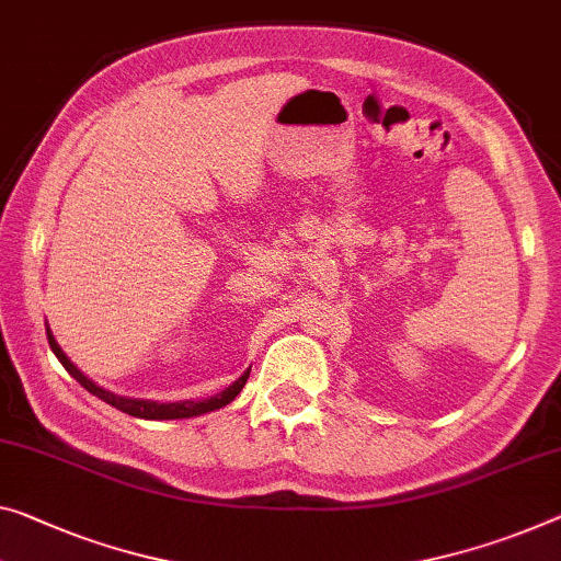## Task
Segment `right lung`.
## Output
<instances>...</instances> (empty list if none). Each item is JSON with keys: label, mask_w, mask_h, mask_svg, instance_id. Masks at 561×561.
Listing matches in <instances>:
<instances>
[{"label": "right lung", "mask_w": 561, "mask_h": 561, "mask_svg": "<svg viewBox=\"0 0 561 561\" xmlns=\"http://www.w3.org/2000/svg\"><path fill=\"white\" fill-rule=\"evenodd\" d=\"M47 341H49V348L55 356L59 358V364L67 368V374H70L77 383L82 386V389H88L92 396H98L110 407H115L117 411L127 413V416H135V419H148V421H168V419H193V416H203V413H210V411H218L222 407H228V403L236 399V396L243 391V386L248 381V376H251V368L245 370L243 376L238 378V381H232L228 389H222L220 393L210 396V399H187V401H170V403H160V401H150V399H133V396H119L115 391H107L102 389L82 374L80 368H77L70 358H67V353L59 348V343L55 335H51L49 325H47Z\"/></svg>", "instance_id": "obj_1"}]
</instances>
